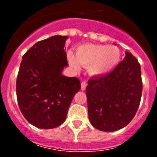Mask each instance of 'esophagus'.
Segmentation results:
<instances>
[{
    "label": "esophagus",
    "instance_id": "esophagus-1",
    "mask_svg": "<svg viewBox=\"0 0 157 157\" xmlns=\"http://www.w3.org/2000/svg\"><path fill=\"white\" fill-rule=\"evenodd\" d=\"M86 85H87V83H86V81H83V82H82V83H81V90H86Z\"/></svg>",
    "mask_w": 157,
    "mask_h": 157
}]
</instances>
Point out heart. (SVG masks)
<instances>
[{"label":"heart","instance_id":"1","mask_svg":"<svg viewBox=\"0 0 157 157\" xmlns=\"http://www.w3.org/2000/svg\"><path fill=\"white\" fill-rule=\"evenodd\" d=\"M119 49L114 45L84 44L77 47L75 56L68 54V60L71 65L78 68L79 64L88 67L93 75L106 74L115 68L120 61Z\"/></svg>","mask_w":157,"mask_h":157}]
</instances>
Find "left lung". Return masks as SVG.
Segmentation results:
<instances>
[{
  "label": "left lung",
  "mask_w": 157,
  "mask_h": 157,
  "mask_svg": "<svg viewBox=\"0 0 157 157\" xmlns=\"http://www.w3.org/2000/svg\"><path fill=\"white\" fill-rule=\"evenodd\" d=\"M142 89L140 64L126 52L112 72L89 80L86 94L92 125L108 132L128 125L140 105Z\"/></svg>",
  "instance_id": "1"
}]
</instances>
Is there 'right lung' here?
<instances>
[{"label": "right lung", "instance_id": "right-lung-1", "mask_svg": "<svg viewBox=\"0 0 157 157\" xmlns=\"http://www.w3.org/2000/svg\"><path fill=\"white\" fill-rule=\"evenodd\" d=\"M66 36L39 41L23 55L17 78V97L24 118L35 127L51 129L67 118L81 85L77 77L62 75L68 65Z\"/></svg>", "mask_w": 157, "mask_h": 157}]
</instances>
